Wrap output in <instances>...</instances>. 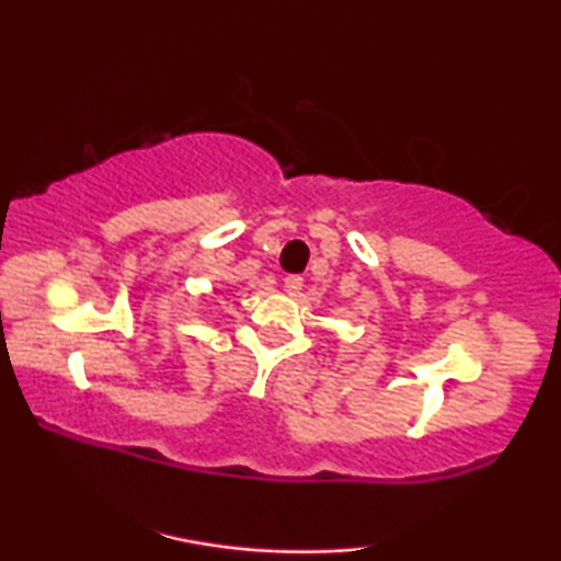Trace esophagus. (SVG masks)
<instances>
[{
  "label": "esophagus",
  "mask_w": 561,
  "mask_h": 561,
  "mask_svg": "<svg viewBox=\"0 0 561 561\" xmlns=\"http://www.w3.org/2000/svg\"><path fill=\"white\" fill-rule=\"evenodd\" d=\"M301 288H304V278H301V275H288V278L283 280V290H286L288 296L301 294Z\"/></svg>",
  "instance_id": "34e87169"
}]
</instances>
